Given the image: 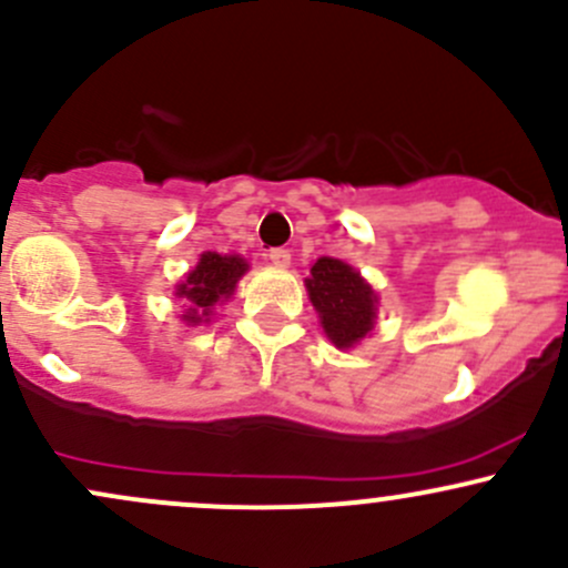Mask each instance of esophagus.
<instances>
[{
  "instance_id": "34e87169",
  "label": "esophagus",
  "mask_w": 568,
  "mask_h": 568,
  "mask_svg": "<svg viewBox=\"0 0 568 568\" xmlns=\"http://www.w3.org/2000/svg\"><path fill=\"white\" fill-rule=\"evenodd\" d=\"M268 261H272L274 266H288L291 264V253H288V250H283V247H274V250H268Z\"/></svg>"
}]
</instances>
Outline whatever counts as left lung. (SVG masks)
<instances>
[{
  "label": "left lung",
  "instance_id": "8db88e82",
  "mask_svg": "<svg viewBox=\"0 0 568 568\" xmlns=\"http://www.w3.org/2000/svg\"><path fill=\"white\" fill-rule=\"evenodd\" d=\"M321 326L337 348H354L375 326L378 296L373 285L339 258H318L304 280Z\"/></svg>",
  "mask_w": 568,
  "mask_h": 568
}]
</instances>
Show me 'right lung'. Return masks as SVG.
<instances>
[{
	"instance_id": "add662e5",
	"label": "right lung",
	"mask_w": 568,
	"mask_h": 568,
	"mask_svg": "<svg viewBox=\"0 0 568 568\" xmlns=\"http://www.w3.org/2000/svg\"><path fill=\"white\" fill-rule=\"evenodd\" d=\"M247 261L239 255L204 253L195 268L176 285V296L184 302V324H209L214 304L234 296L236 283L247 272Z\"/></svg>"
}]
</instances>
